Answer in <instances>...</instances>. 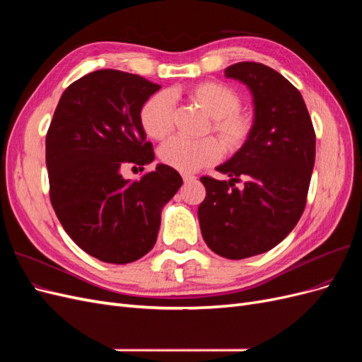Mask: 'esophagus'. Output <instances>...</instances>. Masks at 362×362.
Wrapping results in <instances>:
<instances>
[{"instance_id": "34e87169", "label": "esophagus", "mask_w": 362, "mask_h": 362, "mask_svg": "<svg viewBox=\"0 0 362 362\" xmlns=\"http://www.w3.org/2000/svg\"><path fill=\"white\" fill-rule=\"evenodd\" d=\"M182 180L184 182H192V181H196V177H193L190 173H182Z\"/></svg>"}]
</instances>
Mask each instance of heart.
I'll return each mask as SVG.
<instances>
[{
	"label": "heart",
	"mask_w": 362,
	"mask_h": 362,
	"mask_svg": "<svg viewBox=\"0 0 362 362\" xmlns=\"http://www.w3.org/2000/svg\"><path fill=\"white\" fill-rule=\"evenodd\" d=\"M190 101L210 116V131L226 154H235L242 149L254 131V117L242 110V98L228 84L218 81H202L187 90ZM173 98L161 90L151 95L140 107L139 120L145 133L156 140L166 139L173 127ZM222 149L214 139L189 140L170 139L160 149L161 161L184 173H192L204 166H210L221 158Z\"/></svg>",
	"instance_id": "1"
}]
</instances>
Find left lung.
<instances>
[{
	"label": "left lung",
	"mask_w": 362,
	"mask_h": 362,
	"mask_svg": "<svg viewBox=\"0 0 362 362\" xmlns=\"http://www.w3.org/2000/svg\"><path fill=\"white\" fill-rule=\"evenodd\" d=\"M225 76L254 96V131L247 144L216 169L229 181L202 177L201 233L217 255L243 259L275 247L305 210L315 160V133L300 92L266 64L240 62ZM245 180L242 191L235 182Z\"/></svg>",
	"instance_id": "8db88e82"
}]
</instances>
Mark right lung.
Instances as JSON below:
<instances>
[{
	"label": "right lung",
	"mask_w": 362,
	"mask_h": 362,
	"mask_svg": "<svg viewBox=\"0 0 362 362\" xmlns=\"http://www.w3.org/2000/svg\"><path fill=\"white\" fill-rule=\"evenodd\" d=\"M158 89L136 74L90 72L63 92L47 133L54 211L74 242L104 262L127 264L146 255L157 242L163 206L182 185L166 164L139 181L120 173L156 157L139 112Z\"/></svg>",
	"instance_id": "1"
}]
</instances>
